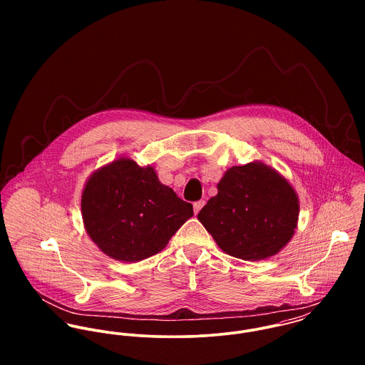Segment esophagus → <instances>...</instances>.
Here are the masks:
<instances>
[{
  "instance_id": "esophagus-1",
  "label": "esophagus",
  "mask_w": 365,
  "mask_h": 365,
  "mask_svg": "<svg viewBox=\"0 0 365 365\" xmlns=\"http://www.w3.org/2000/svg\"><path fill=\"white\" fill-rule=\"evenodd\" d=\"M204 205H205V201H197V202H194V212H195V215L202 209Z\"/></svg>"
}]
</instances>
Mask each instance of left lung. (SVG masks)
<instances>
[{"mask_svg": "<svg viewBox=\"0 0 365 365\" xmlns=\"http://www.w3.org/2000/svg\"><path fill=\"white\" fill-rule=\"evenodd\" d=\"M298 213L289 182L265 164L249 163L225 173L198 219L225 253L255 261L277 255L291 240Z\"/></svg>", "mask_w": 365, "mask_h": 365, "instance_id": "1", "label": "left lung"}]
</instances>
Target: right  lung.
Returning a JSON list of instances; mask_svg holds the SVG:
<instances>
[{"instance_id":"1","label":"right lung","mask_w":365,"mask_h":365,"mask_svg":"<svg viewBox=\"0 0 365 365\" xmlns=\"http://www.w3.org/2000/svg\"><path fill=\"white\" fill-rule=\"evenodd\" d=\"M84 226L93 242L119 261L145 260L161 252L194 215L157 178L153 167L119 158L94 173L81 197Z\"/></svg>"}]
</instances>
